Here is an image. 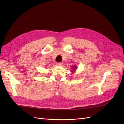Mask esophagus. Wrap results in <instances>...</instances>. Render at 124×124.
<instances>
[{
  "instance_id": "esophagus-1",
  "label": "esophagus",
  "mask_w": 124,
  "mask_h": 124,
  "mask_svg": "<svg viewBox=\"0 0 124 124\" xmlns=\"http://www.w3.org/2000/svg\"><path fill=\"white\" fill-rule=\"evenodd\" d=\"M57 65L62 66V62H57Z\"/></svg>"
}]
</instances>
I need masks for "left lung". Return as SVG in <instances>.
<instances>
[{
	"label": "left lung",
	"mask_w": 124,
	"mask_h": 124,
	"mask_svg": "<svg viewBox=\"0 0 124 124\" xmlns=\"http://www.w3.org/2000/svg\"><path fill=\"white\" fill-rule=\"evenodd\" d=\"M77 68V67L76 66H74L72 69H76V68Z\"/></svg>",
	"instance_id": "8db88e82"
}]
</instances>
